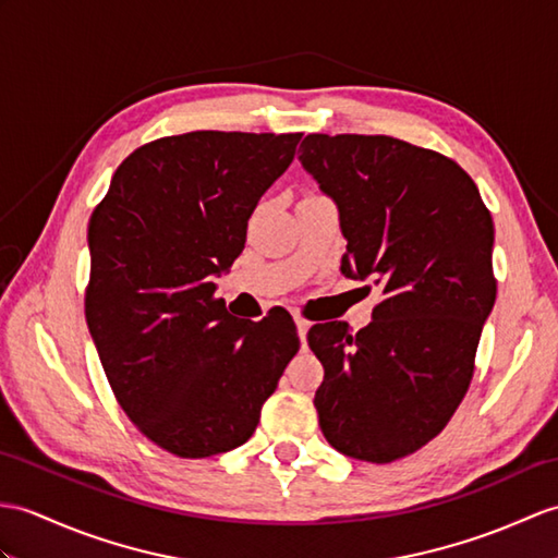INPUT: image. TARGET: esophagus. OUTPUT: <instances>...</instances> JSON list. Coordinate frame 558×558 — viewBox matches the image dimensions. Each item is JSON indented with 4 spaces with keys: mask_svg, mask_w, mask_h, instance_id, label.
Returning a JSON list of instances; mask_svg holds the SVG:
<instances>
[{
    "mask_svg": "<svg viewBox=\"0 0 558 558\" xmlns=\"http://www.w3.org/2000/svg\"><path fill=\"white\" fill-rule=\"evenodd\" d=\"M294 323H296V332H300V340L304 342V340H306V332H308V328H311V323L304 320V318H300V316L294 318Z\"/></svg>",
    "mask_w": 558,
    "mask_h": 558,
    "instance_id": "esophagus-1",
    "label": "esophagus"
}]
</instances>
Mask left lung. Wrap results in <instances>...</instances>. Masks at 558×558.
<instances>
[{"mask_svg": "<svg viewBox=\"0 0 558 558\" xmlns=\"http://www.w3.org/2000/svg\"><path fill=\"white\" fill-rule=\"evenodd\" d=\"M302 168L338 206L342 276L380 290L356 335L308 330L323 364L314 407L330 447L390 463L442 430L469 390L495 306V226L471 175L387 135H306Z\"/></svg>", "mask_w": 558, "mask_h": 558, "instance_id": "1", "label": "left lung"}]
</instances>
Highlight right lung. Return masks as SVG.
<instances>
[{
    "mask_svg": "<svg viewBox=\"0 0 558 558\" xmlns=\"http://www.w3.org/2000/svg\"><path fill=\"white\" fill-rule=\"evenodd\" d=\"M302 133L197 131L135 149L87 228L85 318L119 404L183 459L247 442L300 349L288 311L232 318L214 300L258 199Z\"/></svg>",
    "mask_w": 558,
    "mask_h": 558,
    "instance_id": "add662e5",
    "label": "right lung"
}]
</instances>
